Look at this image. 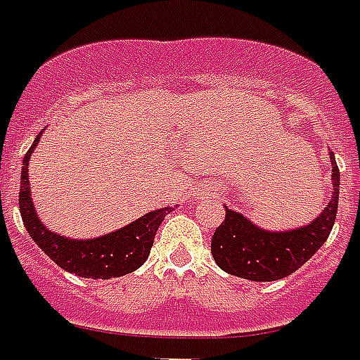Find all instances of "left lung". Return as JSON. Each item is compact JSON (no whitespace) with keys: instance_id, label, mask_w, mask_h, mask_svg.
Listing matches in <instances>:
<instances>
[{"instance_id":"left-lung-1","label":"left lung","mask_w":360,"mask_h":360,"mask_svg":"<svg viewBox=\"0 0 360 360\" xmlns=\"http://www.w3.org/2000/svg\"><path fill=\"white\" fill-rule=\"evenodd\" d=\"M333 193L323 212L307 226L271 232L225 206V221L212 238V257L223 271L257 283H271L292 275L314 257L329 238L338 210L340 171L330 152Z\"/></svg>"}]
</instances>
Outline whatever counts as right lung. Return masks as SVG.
<instances>
[{"label":"right lung","mask_w":360,"mask_h":360,"mask_svg":"<svg viewBox=\"0 0 360 360\" xmlns=\"http://www.w3.org/2000/svg\"><path fill=\"white\" fill-rule=\"evenodd\" d=\"M40 134L24 156L22 176H20V214L24 221L25 230L30 232L33 241L42 251L56 262L65 271L74 273L85 278H113L122 277L135 271L146 262L150 255L152 243L158 229L163 223L167 214H171V206L154 210L139 217L130 225L109 232L93 240H72L61 234L51 232L42 225L39 215L34 212L33 198L30 195V165L31 154L39 143Z\"/></svg>","instance_id":"1"}]
</instances>
